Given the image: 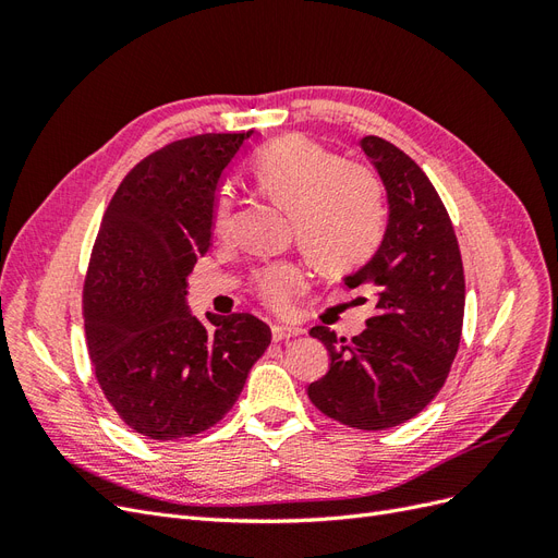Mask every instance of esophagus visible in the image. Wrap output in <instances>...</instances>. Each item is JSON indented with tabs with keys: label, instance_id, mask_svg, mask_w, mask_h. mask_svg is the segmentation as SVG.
Masks as SVG:
<instances>
[{
	"label": "esophagus",
	"instance_id": "obj_1",
	"mask_svg": "<svg viewBox=\"0 0 558 558\" xmlns=\"http://www.w3.org/2000/svg\"><path fill=\"white\" fill-rule=\"evenodd\" d=\"M300 332H302V330H298V328L275 324V326H272V340H275V342H286V340H291V337H298Z\"/></svg>",
	"mask_w": 558,
	"mask_h": 558
}]
</instances>
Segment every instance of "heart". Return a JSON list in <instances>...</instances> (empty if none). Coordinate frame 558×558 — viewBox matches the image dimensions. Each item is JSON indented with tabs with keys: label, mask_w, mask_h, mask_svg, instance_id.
<instances>
[{
	"label": "heart",
	"mask_w": 558,
	"mask_h": 558,
	"mask_svg": "<svg viewBox=\"0 0 558 558\" xmlns=\"http://www.w3.org/2000/svg\"><path fill=\"white\" fill-rule=\"evenodd\" d=\"M251 170L258 189L291 214L293 238L316 267L347 272L377 251L386 214L381 183L369 167L340 160L324 144L289 134L263 148ZM230 218L232 195L223 191L214 202V232L226 234ZM305 281L295 263H277L260 269L253 291L269 310L286 312Z\"/></svg>",
	"instance_id": "1"
}]
</instances>
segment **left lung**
Returning <instances> with one entry per match:
<instances>
[{"mask_svg": "<svg viewBox=\"0 0 558 558\" xmlns=\"http://www.w3.org/2000/svg\"><path fill=\"white\" fill-rule=\"evenodd\" d=\"M361 148L391 214L375 258L344 283L373 289L377 316L351 340L326 326L310 330L330 351V369L307 393L349 428L386 430L416 416L445 386L461 342L465 277L451 218L424 170L373 134Z\"/></svg>", "mask_w": 558, "mask_h": 558, "instance_id": "1", "label": "left lung"}]
</instances>
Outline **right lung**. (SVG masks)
<instances>
[{
  "label": "right lung",
  "mask_w": 558,
  "mask_h": 558,
  "mask_svg": "<svg viewBox=\"0 0 558 558\" xmlns=\"http://www.w3.org/2000/svg\"><path fill=\"white\" fill-rule=\"evenodd\" d=\"M251 132L167 144L118 185L83 281V324L99 388L125 426L150 440L193 437L238 402L272 342L253 314L185 310V277L211 244L214 193Z\"/></svg>",
  "instance_id": "1"
}]
</instances>
